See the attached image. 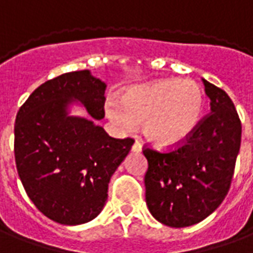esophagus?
Masks as SVG:
<instances>
[{
  "label": "esophagus",
  "mask_w": 253,
  "mask_h": 253,
  "mask_svg": "<svg viewBox=\"0 0 253 253\" xmlns=\"http://www.w3.org/2000/svg\"><path fill=\"white\" fill-rule=\"evenodd\" d=\"M131 150L132 152H135V153H138V152H141V150H142V145H141V142H139L138 139L134 142V145H132Z\"/></svg>",
  "instance_id": "obj_1"
}]
</instances>
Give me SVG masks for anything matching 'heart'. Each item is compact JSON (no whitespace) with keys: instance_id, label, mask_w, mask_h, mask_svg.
I'll list each match as a JSON object with an SVG mask.
<instances>
[{"instance_id":"heart-1","label":"heart","mask_w":253,"mask_h":253,"mask_svg":"<svg viewBox=\"0 0 253 253\" xmlns=\"http://www.w3.org/2000/svg\"><path fill=\"white\" fill-rule=\"evenodd\" d=\"M203 112L205 94L198 84L168 78L130 88L122 96L121 107L111 104L107 115L122 131L143 123L152 142L175 146L195 132Z\"/></svg>"}]
</instances>
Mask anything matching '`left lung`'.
<instances>
[{
    "label": "left lung",
    "mask_w": 253,
    "mask_h": 253,
    "mask_svg": "<svg viewBox=\"0 0 253 253\" xmlns=\"http://www.w3.org/2000/svg\"><path fill=\"white\" fill-rule=\"evenodd\" d=\"M211 112L187 141L169 152L143 149L149 211L170 228L201 222L228 194L241 143V122L228 93L206 80Z\"/></svg>",
    "instance_id": "obj_1"
}]
</instances>
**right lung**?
I'll list each match as a JSON object with an SVG mask.
<instances>
[{"label":"right lung","instance_id":"1","mask_svg":"<svg viewBox=\"0 0 253 253\" xmlns=\"http://www.w3.org/2000/svg\"><path fill=\"white\" fill-rule=\"evenodd\" d=\"M105 88L89 70L65 73L36 88L16 116L20 180L38 210L62 225L99 215L111 176L134 143L110 137L92 119L69 115V105L78 101L93 119H103Z\"/></svg>","mask_w":253,"mask_h":253}]
</instances>
